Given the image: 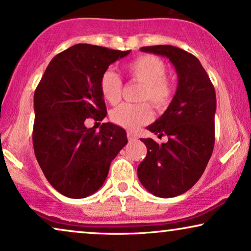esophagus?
I'll list each match as a JSON object with an SVG mask.
<instances>
[{
    "label": "esophagus",
    "mask_w": 251,
    "mask_h": 251,
    "mask_svg": "<svg viewBox=\"0 0 251 251\" xmlns=\"http://www.w3.org/2000/svg\"><path fill=\"white\" fill-rule=\"evenodd\" d=\"M126 136H128V139L130 140V142H132V140H136L137 139L136 133H133L131 131H128V133H126Z\"/></svg>",
    "instance_id": "esophagus-1"
}]
</instances>
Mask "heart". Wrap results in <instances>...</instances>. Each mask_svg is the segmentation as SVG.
<instances>
[{"instance_id": "1", "label": "heart", "mask_w": 251, "mask_h": 251, "mask_svg": "<svg viewBox=\"0 0 251 251\" xmlns=\"http://www.w3.org/2000/svg\"><path fill=\"white\" fill-rule=\"evenodd\" d=\"M126 71L133 80L144 84L140 100H150L156 108H164L173 98V85L166 77L167 67L160 58L143 54L126 65ZM99 91L109 104H116L121 99L122 81L112 70L102 72L99 78ZM153 118L150 104H121L111 112V120L116 126L128 130H136L149 123Z\"/></svg>"}]
</instances>
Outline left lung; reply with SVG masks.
Segmentation results:
<instances>
[{
    "mask_svg": "<svg viewBox=\"0 0 251 251\" xmlns=\"http://www.w3.org/2000/svg\"><path fill=\"white\" fill-rule=\"evenodd\" d=\"M143 52L167 57L177 72L178 84L173 100L150 131L168 142L146 138L147 154L138 166L140 183L159 198H174L200 179L215 145V88L200 60L173 46L140 48Z\"/></svg>",
    "mask_w": 251,
    "mask_h": 251,
    "instance_id": "obj_1",
    "label": "left lung"
}]
</instances>
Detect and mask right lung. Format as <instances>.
<instances>
[{"label":"right lung","mask_w":251,"mask_h":251,"mask_svg":"<svg viewBox=\"0 0 251 251\" xmlns=\"http://www.w3.org/2000/svg\"><path fill=\"white\" fill-rule=\"evenodd\" d=\"M129 53L75 44L52 58L37 85L34 153L51 186L65 197L83 199L97 192L112 160L128 143L121 126L102 123L97 131L87 128L85 121H101L107 114L99 78L109 65Z\"/></svg>","instance_id":"obj_1"}]
</instances>
